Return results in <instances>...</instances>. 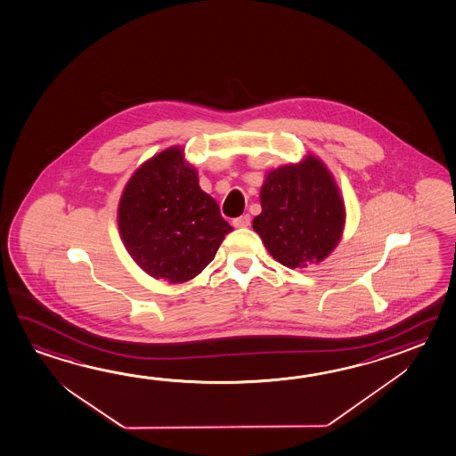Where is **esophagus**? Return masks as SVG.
<instances>
[{
    "mask_svg": "<svg viewBox=\"0 0 456 456\" xmlns=\"http://www.w3.org/2000/svg\"><path fill=\"white\" fill-rule=\"evenodd\" d=\"M232 224L236 226V228H248L250 224V216L249 215H241V216H238V218H234L232 220Z\"/></svg>",
    "mask_w": 456,
    "mask_h": 456,
    "instance_id": "obj_1",
    "label": "esophagus"
}]
</instances>
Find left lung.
Here are the masks:
<instances>
[{
  "mask_svg": "<svg viewBox=\"0 0 456 456\" xmlns=\"http://www.w3.org/2000/svg\"><path fill=\"white\" fill-rule=\"evenodd\" d=\"M260 206L252 228L285 267L319 264L341 240L345 204L330 171L314 155L270 171Z\"/></svg>",
  "mask_w": 456,
  "mask_h": 456,
  "instance_id": "8db88e82",
  "label": "left lung"
}]
</instances>
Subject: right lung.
<instances>
[{"mask_svg":"<svg viewBox=\"0 0 456 456\" xmlns=\"http://www.w3.org/2000/svg\"><path fill=\"white\" fill-rule=\"evenodd\" d=\"M118 226L135 264L170 283L199 275L232 230L179 147L155 155L131 176Z\"/></svg>","mask_w":456,"mask_h":456,"instance_id":"right-lung-1","label":"right lung"}]
</instances>
